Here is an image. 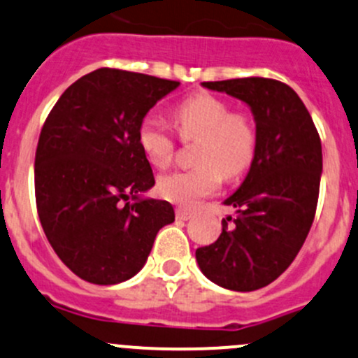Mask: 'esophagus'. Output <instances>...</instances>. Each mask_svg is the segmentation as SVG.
<instances>
[{
    "mask_svg": "<svg viewBox=\"0 0 358 358\" xmlns=\"http://www.w3.org/2000/svg\"><path fill=\"white\" fill-rule=\"evenodd\" d=\"M192 216H194V210L185 209V208H178V209H176V217H178V220L189 221Z\"/></svg>",
    "mask_w": 358,
    "mask_h": 358,
    "instance_id": "1",
    "label": "esophagus"
}]
</instances>
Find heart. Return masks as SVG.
I'll list each match as a JSON object with an SVG mask.
<instances>
[{"label": "heart", "instance_id": "b5f03b06", "mask_svg": "<svg viewBox=\"0 0 358 358\" xmlns=\"http://www.w3.org/2000/svg\"><path fill=\"white\" fill-rule=\"evenodd\" d=\"M173 115L180 137L199 141L197 166L161 176L157 192L173 204L192 208L220 189L223 176L236 178L250 166L255 154V129L245 115L231 113L228 103L210 94L182 101ZM137 142L152 166L164 168L171 163L175 142L159 118L142 120Z\"/></svg>", "mask_w": 358, "mask_h": 358}]
</instances>
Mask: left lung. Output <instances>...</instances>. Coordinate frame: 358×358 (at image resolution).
<instances>
[{"label":"left lung","mask_w":358,"mask_h":358,"mask_svg":"<svg viewBox=\"0 0 358 358\" xmlns=\"http://www.w3.org/2000/svg\"><path fill=\"white\" fill-rule=\"evenodd\" d=\"M250 108L255 154L245 180L224 201L235 216L220 238L195 250L204 276L233 292L273 283L296 257L317 208L322 173L321 138L306 104L289 85L248 77L202 82Z\"/></svg>","instance_id":"left-lung-1"}]
</instances>
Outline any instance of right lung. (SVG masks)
Masks as SVG:
<instances>
[{"mask_svg":"<svg viewBox=\"0 0 358 358\" xmlns=\"http://www.w3.org/2000/svg\"><path fill=\"white\" fill-rule=\"evenodd\" d=\"M180 82L99 69L55 104L36 150V202L58 257L78 278L116 285L144 268L157 231L175 221L154 187L137 130Z\"/></svg>","mask_w":358,"mask_h":358,"instance_id":"add662e5","label":"right lung"}]
</instances>
